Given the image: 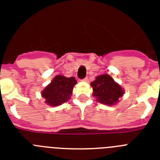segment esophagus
<instances>
[{"label":"esophagus","mask_w":160,"mask_h":160,"mask_svg":"<svg viewBox=\"0 0 160 160\" xmlns=\"http://www.w3.org/2000/svg\"><path fill=\"white\" fill-rule=\"evenodd\" d=\"M82 81L84 82H89V79H88V78H85L83 79Z\"/></svg>","instance_id":"esophagus-1"}]
</instances>
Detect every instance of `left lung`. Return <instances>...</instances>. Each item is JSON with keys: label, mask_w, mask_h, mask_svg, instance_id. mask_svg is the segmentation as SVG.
Listing matches in <instances>:
<instances>
[{"label": "left lung", "mask_w": 160, "mask_h": 160, "mask_svg": "<svg viewBox=\"0 0 160 160\" xmlns=\"http://www.w3.org/2000/svg\"><path fill=\"white\" fill-rule=\"evenodd\" d=\"M92 87V95L96 101L107 106H114L124 94V90L109 74H102L95 78L90 83Z\"/></svg>", "instance_id": "obj_1"}]
</instances>
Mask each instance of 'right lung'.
Listing matches in <instances>:
<instances>
[{"mask_svg": "<svg viewBox=\"0 0 160 160\" xmlns=\"http://www.w3.org/2000/svg\"><path fill=\"white\" fill-rule=\"evenodd\" d=\"M77 84L75 78H66L62 75L55 76L41 94L46 99L45 102L50 107H58L70 99L73 87Z\"/></svg>", "mask_w": 160, "mask_h": 160, "instance_id": "add662e5", "label": "right lung"}]
</instances>
